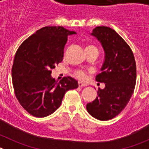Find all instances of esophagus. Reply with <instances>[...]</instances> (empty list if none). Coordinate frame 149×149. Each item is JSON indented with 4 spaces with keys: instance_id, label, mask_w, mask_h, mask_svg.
Listing matches in <instances>:
<instances>
[{
    "instance_id": "obj_1",
    "label": "esophagus",
    "mask_w": 149,
    "mask_h": 149,
    "mask_svg": "<svg viewBox=\"0 0 149 149\" xmlns=\"http://www.w3.org/2000/svg\"><path fill=\"white\" fill-rule=\"evenodd\" d=\"M78 86L79 87H84V86H86V85L85 84H83L81 82H78Z\"/></svg>"
}]
</instances>
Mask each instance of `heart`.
<instances>
[{
  "instance_id": "obj_1",
  "label": "heart",
  "mask_w": 149,
  "mask_h": 149,
  "mask_svg": "<svg viewBox=\"0 0 149 149\" xmlns=\"http://www.w3.org/2000/svg\"><path fill=\"white\" fill-rule=\"evenodd\" d=\"M93 49H97L95 46L93 45H90L86 46V50H93ZM98 50V49H97ZM74 74H75L76 77L79 79V80H81V81H84L85 80L86 77V72L84 70H77L74 72Z\"/></svg>"
}]
</instances>
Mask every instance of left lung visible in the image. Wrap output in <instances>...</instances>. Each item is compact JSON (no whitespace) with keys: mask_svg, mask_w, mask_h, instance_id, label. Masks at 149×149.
Segmentation results:
<instances>
[{"mask_svg":"<svg viewBox=\"0 0 149 149\" xmlns=\"http://www.w3.org/2000/svg\"><path fill=\"white\" fill-rule=\"evenodd\" d=\"M92 35L100 41L104 50L102 72L96 75L95 80L104 83L105 88L98 89V97L86 104V110L95 119L110 120L125 109L134 93L136 62L130 46L112 28L96 27Z\"/></svg>","mask_w":149,"mask_h":149,"instance_id":"1","label":"left lung"}]
</instances>
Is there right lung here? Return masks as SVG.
<instances>
[{
  "instance_id": "1",
  "label": "right lung",
  "mask_w": 149,
  "mask_h": 149,
  "mask_svg": "<svg viewBox=\"0 0 149 149\" xmlns=\"http://www.w3.org/2000/svg\"><path fill=\"white\" fill-rule=\"evenodd\" d=\"M75 33L61 26L45 27L17 50L12 68L13 89L18 102L30 115H51L60 107L67 91L78 87L72 77L57 83L51 76L55 65L63 61L68 36Z\"/></svg>"
}]
</instances>
